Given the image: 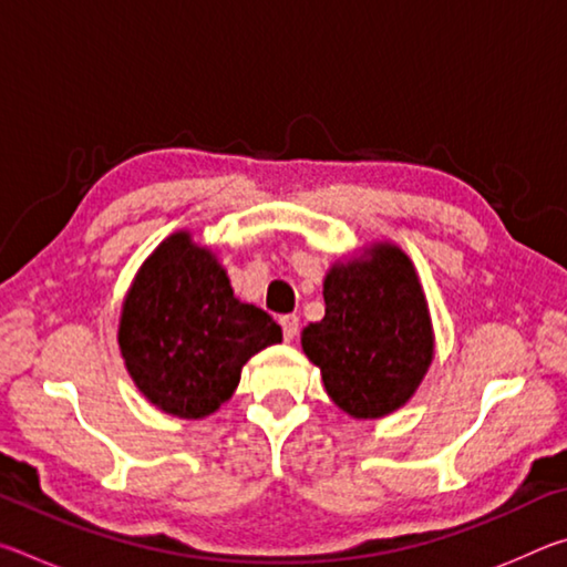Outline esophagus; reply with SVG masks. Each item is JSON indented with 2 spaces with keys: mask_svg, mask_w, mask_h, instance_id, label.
<instances>
[{
  "mask_svg": "<svg viewBox=\"0 0 567 567\" xmlns=\"http://www.w3.org/2000/svg\"><path fill=\"white\" fill-rule=\"evenodd\" d=\"M280 324H282L285 342H292L297 338V330H300V318H297V315H282Z\"/></svg>",
  "mask_w": 567,
  "mask_h": 567,
  "instance_id": "34e87169",
  "label": "esophagus"
}]
</instances>
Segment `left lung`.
Listing matches in <instances>:
<instances>
[{
  "mask_svg": "<svg viewBox=\"0 0 567 567\" xmlns=\"http://www.w3.org/2000/svg\"><path fill=\"white\" fill-rule=\"evenodd\" d=\"M324 318L302 330V352L320 368L330 400L354 420L405 408L435 358L427 297L410 257L378 239L330 265Z\"/></svg>",
  "mask_w": 567,
  "mask_h": 567,
  "instance_id": "left-lung-1",
  "label": "left lung"
}]
</instances>
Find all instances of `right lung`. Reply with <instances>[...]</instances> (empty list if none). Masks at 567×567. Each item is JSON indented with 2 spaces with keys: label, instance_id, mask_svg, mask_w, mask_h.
<instances>
[{
  "label": "right lung",
  "instance_id": "obj_1",
  "mask_svg": "<svg viewBox=\"0 0 567 567\" xmlns=\"http://www.w3.org/2000/svg\"><path fill=\"white\" fill-rule=\"evenodd\" d=\"M117 342L147 402L172 417L203 420L233 398L252 354L282 342V330L260 307L237 300L213 247L179 229L134 275Z\"/></svg>",
  "mask_w": 567,
  "mask_h": 567
}]
</instances>
